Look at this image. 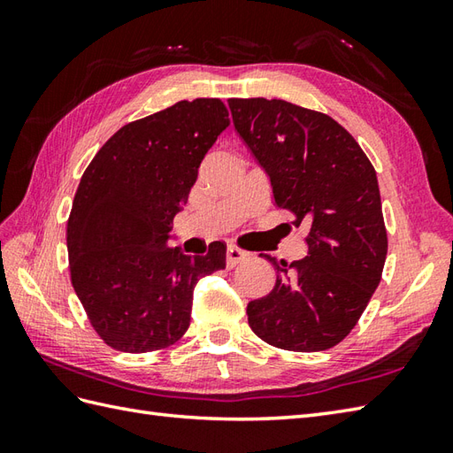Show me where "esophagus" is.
Wrapping results in <instances>:
<instances>
[{
  "instance_id": "obj_1",
  "label": "esophagus",
  "mask_w": 453,
  "mask_h": 453,
  "mask_svg": "<svg viewBox=\"0 0 453 453\" xmlns=\"http://www.w3.org/2000/svg\"><path fill=\"white\" fill-rule=\"evenodd\" d=\"M247 258H249V253L243 251V249H239V247H227V251H226V265H227L229 268H234L235 265L247 261Z\"/></svg>"
}]
</instances>
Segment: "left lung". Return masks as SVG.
Listing matches in <instances>:
<instances>
[{"mask_svg":"<svg viewBox=\"0 0 453 453\" xmlns=\"http://www.w3.org/2000/svg\"><path fill=\"white\" fill-rule=\"evenodd\" d=\"M227 104L235 132L271 180L274 206L310 227L300 261L278 266L265 255L276 284L249 302V325L276 349H331L358 323L386 265L378 177L358 142L323 112L263 97Z\"/></svg>","mask_w":453,"mask_h":453,"instance_id":"8db88e82","label":"left lung"}]
</instances>
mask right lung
Here are the masks:
<instances>
[{"mask_svg": "<svg viewBox=\"0 0 453 453\" xmlns=\"http://www.w3.org/2000/svg\"><path fill=\"white\" fill-rule=\"evenodd\" d=\"M227 127L219 99L179 101L122 127L85 169L67 219L70 274L112 349L138 354L179 341L196 282L226 268L221 242L196 257L167 242L202 159Z\"/></svg>", "mask_w": 453, "mask_h": 453, "instance_id": "add662e5", "label": "right lung"}]
</instances>
